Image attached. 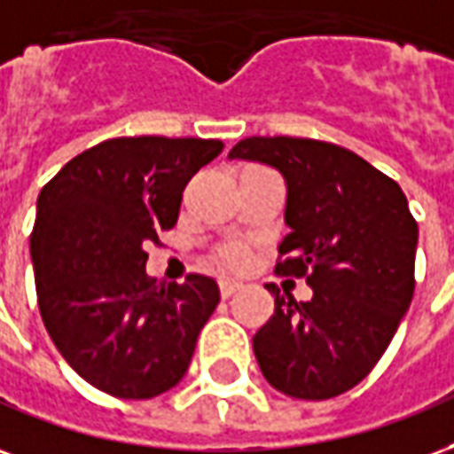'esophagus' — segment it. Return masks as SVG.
I'll list each match as a JSON object with an SVG mask.
<instances>
[{
    "instance_id": "esophagus-1",
    "label": "esophagus",
    "mask_w": 454,
    "mask_h": 454,
    "mask_svg": "<svg viewBox=\"0 0 454 454\" xmlns=\"http://www.w3.org/2000/svg\"><path fill=\"white\" fill-rule=\"evenodd\" d=\"M239 287H241V283H237V280H220V295L227 300V297L234 295Z\"/></svg>"
}]
</instances>
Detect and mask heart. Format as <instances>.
I'll return each instance as SVG.
<instances>
[{"mask_svg": "<svg viewBox=\"0 0 454 454\" xmlns=\"http://www.w3.org/2000/svg\"><path fill=\"white\" fill-rule=\"evenodd\" d=\"M223 261L231 268L241 266L244 263V251L239 247H227V249H223Z\"/></svg>", "mask_w": 454, "mask_h": 454, "instance_id": "b5f03b06", "label": "heart"}]
</instances>
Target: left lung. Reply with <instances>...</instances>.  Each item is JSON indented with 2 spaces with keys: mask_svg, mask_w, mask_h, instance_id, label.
<instances>
[{
  "mask_svg": "<svg viewBox=\"0 0 454 454\" xmlns=\"http://www.w3.org/2000/svg\"><path fill=\"white\" fill-rule=\"evenodd\" d=\"M230 159L278 168L287 186L276 273L304 278L309 302L276 295L254 336L268 385L295 399H332L377 365L413 297L419 224L396 181L356 152L307 137H247Z\"/></svg>",
  "mask_w": 454,
  "mask_h": 454,
  "instance_id": "1",
  "label": "left lung"
}]
</instances>
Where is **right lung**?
I'll return each instance as SVG.
<instances>
[{"mask_svg": "<svg viewBox=\"0 0 454 454\" xmlns=\"http://www.w3.org/2000/svg\"><path fill=\"white\" fill-rule=\"evenodd\" d=\"M220 140L115 137L69 159L38 195L31 231L45 329L79 377L118 399L181 382L220 302L213 278L184 286L145 273V247L178 220L184 188Z\"/></svg>", "mask_w": 454, "mask_h": 454, "instance_id": "add662e5", "label": "right lung"}]
</instances>
